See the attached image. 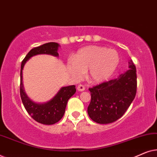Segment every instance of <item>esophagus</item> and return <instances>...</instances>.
I'll use <instances>...</instances> for the list:
<instances>
[{"label":"esophagus","mask_w":157,"mask_h":157,"mask_svg":"<svg viewBox=\"0 0 157 157\" xmlns=\"http://www.w3.org/2000/svg\"><path fill=\"white\" fill-rule=\"evenodd\" d=\"M77 90H78V91H83L85 90V86L82 84L78 85V86H77Z\"/></svg>","instance_id":"esophagus-1"}]
</instances>
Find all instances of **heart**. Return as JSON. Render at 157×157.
<instances>
[{
	"instance_id": "heart-1",
	"label": "heart",
	"mask_w": 157,
	"mask_h": 157,
	"mask_svg": "<svg viewBox=\"0 0 157 157\" xmlns=\"http://www.w3.org/2000/svg\"><path fill=\"white\" fill-rule=\"evenodd\" d=\"M120 62L118 52L113 49L98 46H89L79 49L73 59L67 63L69 74L81 79L87 71L91 83H101L108 80L117 69Z\"/></svg>"
}]
</instances>
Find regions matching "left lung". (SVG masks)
Returning a JSON list of instances; mask_svg holds the SVG:
<instances>
[{
  "instance_id": "obj_1",
  "label": "left lung",
  "mask_w": 157,
  "mask_h": 157,
  "mask_svg": "<svg viewBox=\"0 0 157 157\" xmlns=\"http://www.w3.org/2000/svg\"><path fill=\"white\" fill-rule=\"evenodd\" d=\"M129 69L117 78L89 88L91 99L88 114L94 121L106 124L114 122L124 114L136 94V70L132 61Z\"/></svg>"
}]
</instances>
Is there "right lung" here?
<instances>
[{
    "label": "right lung",
    "instance_id": "add662e5",
    "mask_svg": "<svg viewBox=\"0 0 157 157\" xmlns=\"http://www.w3.org/2000/svg\"><path fill=\"white\" fill-rule=\"evenodd\" d=\"M59 44L57 43L50 42L31 49L23 60L21 66L20 94L23 106L35 121L46 125H52L57 123L63 117L68 99L76 93V86L62 87L52 99L44 104H38L31 101L25 93L22 82V72L26 61L33 56L49 54L59 56Z\"/></svg>",
    "mask_w": 157,
    "mask_h": 157
}]
</instances>
